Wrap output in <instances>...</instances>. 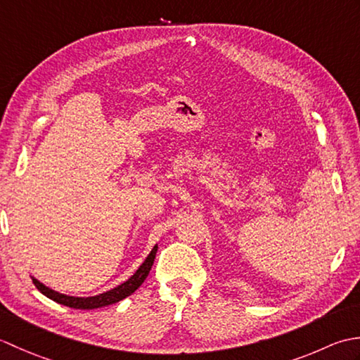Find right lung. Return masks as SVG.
<instances>
[{
    "mask_svg": "<svg viewBox=\"0 0 360 360\" xmlns=\"http://www.w3.org/2000/svg\"><path fill=\"white\" fill-rule=\"evenodd\" d=\"M158 252V246L153 248V250L150 252V255L145 258V262L141 264L139 269L136 271V274L133 277H129L125 283H122L117 288H114L111 290H106L103 294H98L94 297H71V295H65L56 292V290L49 289L48 286H44L43 283H40L38 280H35L32 277V281L35 288L40 290L43 295H46L51 300L57 302L60 304H65V307H70L74 309H96V308H102V307H108V304L117 303L120 300H124L125 297L131 295L134 290L139 288L142 283L145 281V278L148 277V274L151 271V266L155 263V257Z\"/></svg>",
    "mask_w": 360,
    "mask_h": 360,
    "instance_id": "add662e5",
    "label": "right lung"
}]
</instances>
